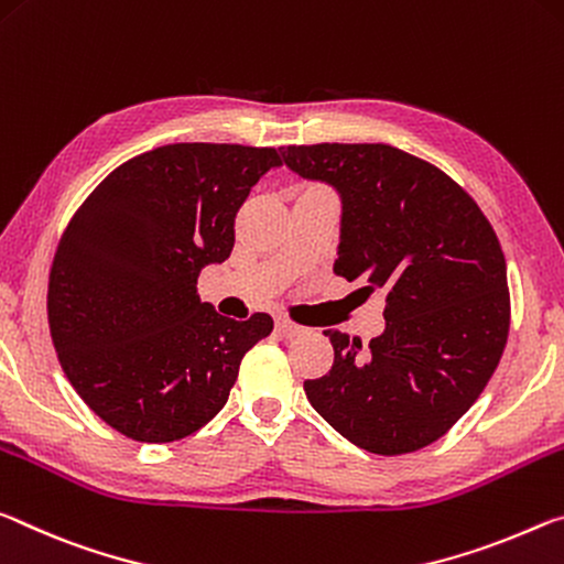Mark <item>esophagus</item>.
<instances>
[{"label":"esophagus","instance_id":"1","mask_svg":"<svg viewBox=\"0 0 564 564\" xmlns=\"http://www.w3.org/2000/svg\"><path fill=\"white\" fill-rule=\"evenodd\" d=\"M276 332H280L282 337H297L300 332H304V327L294 325V322L288 317H276Z\"/></svg>","mask_w":564,"mask_h":564}]
</instances>
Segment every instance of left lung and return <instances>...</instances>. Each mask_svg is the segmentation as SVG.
<instances>
[{
    "mask_svg": "<svg viewBox=\"0 0 564 564\" xmlns=\"http://www.w3.org/2000/svg\"><path fill=\"white\" fill-rule=\"evenodd\" d=\"M343 199L335 272L384 290V332H327L335 362L304 382L312 408L375 455L440 440L490 382L510 332L505 254L477 202L435 164L390 144L282 152Z\"/></svg>",
    "mask_w": 564,
    "mask_h": 564,
    "instance_id": "8db88e82",
    "label": "left lung"
}]
</instances>
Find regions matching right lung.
Here are the masks:
<instances>
[{"instance_id":"obj_1","label":"right lung","mask_w":564,"mask_h":564,"mask_svg":"<svg viewBox=\"0 0 564 564\" xmlns=\"http://www.w3.org/2000/svg\"><path fill=\"white\" fill-rule=\"evenodd\" d=\"M272 147L182 142L124 162L64 229L47 292L52 343L77 394L137 442L192 435L225 408L274 322L221 317L197 276L235 247V217Z\"/></svg>"}]
</instances>
